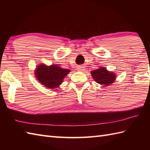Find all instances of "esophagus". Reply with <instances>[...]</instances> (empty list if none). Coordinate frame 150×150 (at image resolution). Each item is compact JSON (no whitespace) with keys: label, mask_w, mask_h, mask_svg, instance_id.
<instances>
[{"label":"esophagus","mask_w":150,"mask_h":150,"mask_svg":"<svg viewBox=\"0 0 150 150\" xmlns=\"http://www.w3.org/2000/svg\"><path fill=\"white\" fill-rule=\"evenodd\" d=\"M85 69H84V67H82V66H79L77 68V70L78 71H84Z\"/></svg>","instance_id":"34e87169"}]
</instances>
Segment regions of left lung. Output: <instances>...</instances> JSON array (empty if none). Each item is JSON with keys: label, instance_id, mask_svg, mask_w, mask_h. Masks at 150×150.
Masks as SVG:
<instances>
[{"label": "left lung", "instance_id": "obj_1", "mask_svg": "<svg viewBox=\"0 0 150 150\" xmlns=\"http://www.w3.org/2000/svg\"><path fill=\"white\" fill-rule=\"evenodd\" d=\"M91 74L95 81L101 85L109 86L113 83L116 79V75L114 73L108 71L103 67L91 71Z\"/></svg>", "mask_w": 150, "mask_h": 150}]
</instances>
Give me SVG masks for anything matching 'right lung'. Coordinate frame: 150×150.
Returning <instances> with one entry per match:
<instances>
[{"instance_id":"1","label":"right lung","mask_w":150,"mask_h":150,"mask_svg":"<svg viewBox=\"0 0 150 150\" xmlns=\"http://www.w3.org/2000/svg\"><path fill=\"white\" fill-rule=\"evenodd\" d=\"M69 72V69H63L58 65L46 66L42 64L37 66L35 74L37 80L44 86L54 89L62 83L64 78Z\"/></svg>"}]
</instances>
